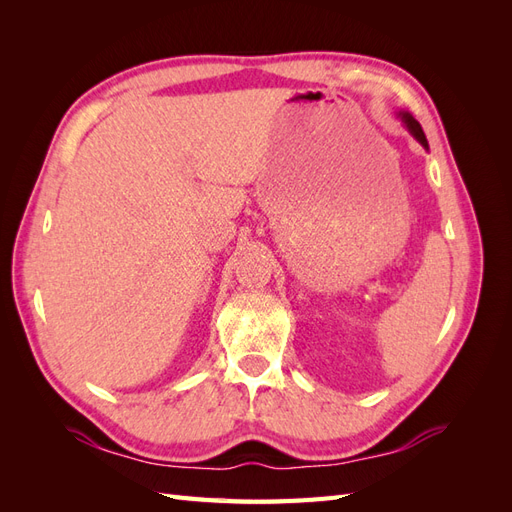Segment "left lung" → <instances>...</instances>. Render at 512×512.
Instances as JSON below:
<instances>
[{
    "label": "left lung",
    "mask_w": 512,
    "mask_h": 512,
    "mask_svg": "<svg viewBox=\"0 0 512 512\" xmlns=\"http://www.w3.org/2000/svg\"><path fill=\"white\" fill-rule=\"evenodd\" d=\"M399 117H401V121L406 123V128H408V132L416 138L418 143H421L425 149H429V143H427V138H425V132H423V128H421V123H418L410 113H399Z\"/></svg>",
    "instance_id": "obj_1"
}]
</instances>
